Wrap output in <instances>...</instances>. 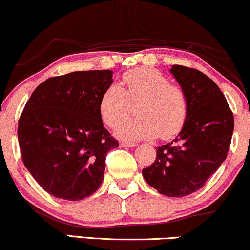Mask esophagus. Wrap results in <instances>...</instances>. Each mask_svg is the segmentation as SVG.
I'll list each match as a JSON object with an SVG mask.
<instances>
[{
  "label": "esophagus",
  "instance_id": "1",
  "mask_svg": "<svg viewBox=\"0 0 250 250\" xmlns=\"http://www.w3.org/2000/svg\"><path fill=\"white\" fill-rule=\"evenodd\" d=\"M120 146H122V147H134V146H137V143L120 142Z\"/></svg>",
  "mask_w": 250,
  "mask_h": 250
}]
</instances>
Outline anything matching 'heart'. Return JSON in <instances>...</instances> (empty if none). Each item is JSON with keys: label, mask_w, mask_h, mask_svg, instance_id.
Segmentation results:
<instances>
[{"label": "heart", "mask_w": 250, "mask_h": 250, "mask_svg": "<svg viewBox=\"0 0 250 250\" xmlns=\"http://www.w3.org/2000/svg\"><path fill=\"white\" fill-rule=\"evenodd\" d=\"M125 87L108 85L98 103L99 116L116 127L137 104L138 118L122 123L116 134L125 140L171 138L183 128L188 114V98L179 85L171 84L164 73L152 67H138L123 75Z\"/></svg>", "instance_id": "heart-1"}]
</instances>
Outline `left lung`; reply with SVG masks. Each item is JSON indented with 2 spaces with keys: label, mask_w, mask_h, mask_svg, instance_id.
I'll list each match as a JSON object with an SVG mask.
<instances>
[{
  "label": "left lung",
  "mask_w": 250,
  "mask_h": 250,
  "mask_svg": "<svg viewBox=\"0 0 250 250\" xmlns=\"http://www.w3.org/2000/svg\"><path fill=\"white\" fill-rule=\"evenodd\" d=\"M171 73L186 92L188 114L178 137L157 148L143 177L160 194L181 198L202 188L226 160L234 116L224 93L205 73L183 65H173Z\"/></svg>",
  "instance_id": "left-lung-1"
}]
</instances>
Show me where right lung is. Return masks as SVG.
<instances>
[{
  "label": "right lung",
  "instance_id": "1",
  "mask_svg": "<svg viewBox=\"0 0 250 250\" xmlns=\"http://www.w3.org/2000/svg\"><path fill=\"white\" fill-rule=\"evenodd\" d=\"M112 73L92 70L51 77L23 108L17 130L23 163L55 198L83 200L102 185L106 154L119 146L98 111Z\"/></svg>",
  "mask_w": 250,
  "mask_h": 250
}]
</instances>
